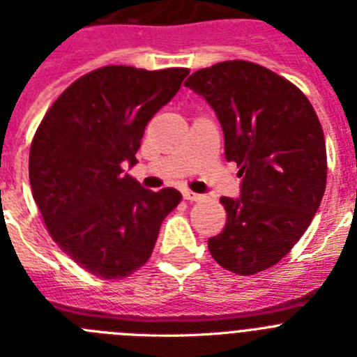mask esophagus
I'll return each mask as SVG.
<instances>
[{
  "label": "esophagus",
  "instance_id": "obj_1",
  "mask_svg": "<svg viewBox=\"0 0 357 357\" xmlns=\"http://www.w3.org/2000/svg\"><path fill=\"white\" fill-rule=\"evenodd\" d=\"M183 199H185V201H188V202H195V201H201L202 197L199 194H194V192L185 190V192H183Z\"/></svg>",
  "mask_w": 357,
  "mask_h": 357
}]
</instances>
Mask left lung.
<instances>
[{
    "instance_id": "left-lung-1",
    "label": "left lung",
    "mask_w": 357,
    "mask_h": 357,
    "mask_svg": "<svg viewBox=\"0 0 357 357\" xmlns=\"http://www.w3.org/2000/svg\"><path fill=\"white\" fill-rule=\"evenodd\" d=\"M185 85L211 105L226 160L243 178L240 199H220L226 227L208 249L226 271L258 274L290 252L319 210L327 179L320 121L301 89L247 60L195 70Z\"/></svg>"
}]
</instances>
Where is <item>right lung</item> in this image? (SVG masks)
Listing matches in <instances>:
<instances>
[{"mask_svg":"<svg viewBox=\"0 0 357 357\" xmlns=\"http://www.w3.org/2000/svg\"><path fill=\"white\" fill-rule=\"evenodd\" d=\"M185 67L105 66L70 83L38 124L30 185L51 238L86 272L124 279L155 249L174 188L146 190L124 174L147 123L179 91Z\"/></svg>","mask_w":357,"mask_h":357,"instance_id":"right-lung-1","label":"right lung"}]
</instances>
